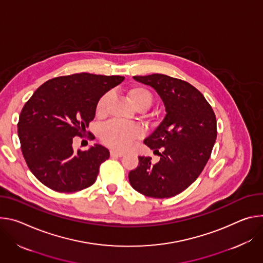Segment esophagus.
<instances>
[{
    "label": "esophagus",
    "instance_id": "34e87169",
    "mask_svg": "<svg viewBox=\"0 0 263 263\" xmlns=\"http://www.w3.org/2000/svg\"><path fill=\"white\" fill-rule=\"evenodd\" d=\"M109 153H110L111 157H122V156H124L123 152H119V151H116V149H111Z\"/></svg>",
    "mask_w": 263,
    "mask_h": 263
}]
</instances>
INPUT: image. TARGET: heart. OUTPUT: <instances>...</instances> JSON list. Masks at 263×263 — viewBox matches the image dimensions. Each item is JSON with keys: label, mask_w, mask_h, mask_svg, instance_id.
<instances>
[{"label": "heart", "mask_w": 263, "mask_h": 263, "mask_svg": "<svg viewBox=\"0 0 263 263\" xmlns=\"http://www.w3.org/2000/svg\"><path fill=\"white\" fill-rule=\"evenodd\" d=\"M128 96L138 110H147L154 102L152 93L143 86H133L128 91ZM111 99V93H104L97 101L96 114L98 116H104L107 111L109 102ZM143 136V128L136 123H120L111 121L105 124L100 133L101 141L107 146L116 149L124 151L130 146V144Z\"/></svg>", "instance_id": "b5f03b06"}]
</instances>
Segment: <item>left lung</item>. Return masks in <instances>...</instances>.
Returning <instances> with one entry per match:
<instances>
[{
	"mask_svg": "<svg viewBox=\"0 0 263 263\" xmlns=\"http://www.w3.org/2000/svg\"><path fill=\"white\" fill-rule=\"evenodd\" d=\"M134 79L154 87L164 102L166 115L144 140L159 154L160 161L153 164L151 157H139V166L128 174L129 183L146 196L171 197L187 189L206 166L217 136L215 114L203 95L187 81L164 74Z\"/></svg>",
	"mask_w": 263,
	"mask_h": 263,
	"instance_id": "8db88e82",
	"label": "left lung"
}]
</instances>
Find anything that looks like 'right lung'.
I'll return each instance as SVG.
<instances>
[{
	"mask_svg": "<svg viewBox=\"0 0 263 263\" xmlns=\"http://www.w3.org/2000/svg\"><path fill=\"white\" fill-rule=\"evenodd\" d=\"M123 80L90 73L55 77L25 103L17 135L25 161L41 183L57 192H76L95 183L109 152L99 144L74 152L73 138L84 136L98 99Z\"/></svg>",
	"mask_w": 263,
	"mask_h": 263,
	"instance_id": "right-lung-1",
	"label": "right lung"
}]
</instances>
